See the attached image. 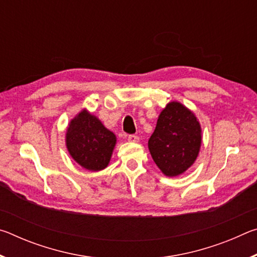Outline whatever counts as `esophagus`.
<instances>
[{"label": "esophagus", "mask_w": 257, "mask_h": 257, "mask_svg": "<svg viewBox=\"0 0 257 257\" xmlns=\"http://www.w3.org/2000/svg\"><path fill=\"white\" fill-rule=\"evenodd\" d=\"M139 141L138 136H136V135H129L128 136V142L130 143H137Z\"/></svg>", "instance_id": "esophagus-1"}]
</instances>
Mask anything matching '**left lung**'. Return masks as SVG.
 Wrapping results in <instances>:
<instances>
[{
    "mask_svg": "<svg viewBox=\"0 0 257 257\" xmlns=\"http://www.w3.org/2000/svg\"><path fill=\"white\" fill-rule=\"evenodd\" d=\"M202 144L199 121L189 108L170 102L160 113L149 150L155 164L168 177H177L196 161Z\"/></svg>",
    "mask_w": 257,
    "mask_h": 257,
    "instance_id": "left-lung-1",
    "label": "left lung"
}]
</instances>
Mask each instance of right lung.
Wrapping results in <instances>:
<instances>
[{"label": "right lung", "mask_w": 257, "mask_h": 257, "mask_svg": "<svg viewBox=\"0 0 257 257\" xmlns=\"http://www.w3.org/2000/svg\"><path fill=\"white\" fill-rule=\"evenodd\" d=\"M116 143L115 135L84 108L69 123L66 145L76 162L89 171L107 167Z\"/></svg>", "instance_id": "obj_1"}]
</instances>
